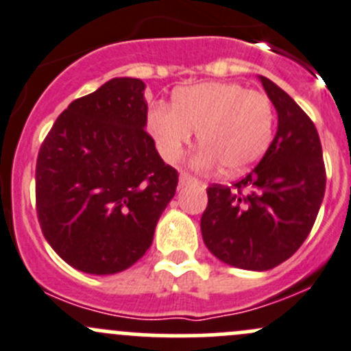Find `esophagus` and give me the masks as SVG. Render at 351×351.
Returning a JSON list of instances; mask_svg holds the SVG:
<instances>
[{
	"label": "esophagus",
	"instance_id": "obj_1",
	"mask_svg": "<svg viewBox=\"0 0 351 351\" xmlns=\"http://www.w3.org/2000/svg\"><path fill=\"white\" fill-rule=\"evenodd\" d=\"M189 183H199V180H197L195 176L189 175V173H185V171L180 173V185L185 186V185H189Z\"/></svg>",
	"mask_w": 351,
	"mask_h": 351
}]
</instances>
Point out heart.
<instances>
[{"instance_id": "b5f03b06", "label": "heart", "mask_w": 351, "mask_h": 351, "mask_svg": "<svg viewBox=\"0 0 351 351\" xmlns=\"http://www.w3.org/2000/svg\"><path fill=\"white\" fill-rule=\"evenodd\" d=\"M147 128L162 158L175 162L199 130L195 166L223 165L240 173L266 154L273 142L274 106L266 94L233 82H213L176 90L173 106L152 104Z\"/></svg>"}]
</instances>
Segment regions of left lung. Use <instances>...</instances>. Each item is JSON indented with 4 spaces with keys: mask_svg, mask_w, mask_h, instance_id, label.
I'll use <instances>...</instances> for the list:
<instances>
[{
    "mask_svg": "<svg viewBox=\"0 0 351 351\" xmlns=\"http://www.w3.org/2000/svg\"><path fill=\"white\" fill-rule=\"evenodd\" d=\"M278 111V132L264 158L231 186H207L200 230L210 254L230 266L267 271L300 248L326 192L321 138L308 114L261 77Z\"/></svg>",
    "mask_w": 351,
    "mask_h": 351,
    "instance_id": "1",
    "label": "left lung"
}]
</instances>
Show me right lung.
<instances>
[{"label":"right lung","mask_w":351,"mask_h":351,"mask_svg":"<svg viewBox=\"0 0 351 351\" xmlns=\"http://www.w3.org/2000/svg\"><path fill=\"white\" fill-rule=\"evenodd\" d=\"M145 84L113 78L56 118L39 149L36 210L47 243L89 274L127 269L151 247L178 171L145 132Z\"/></svg>","instance_id":"add662e5"}]
</instances>
